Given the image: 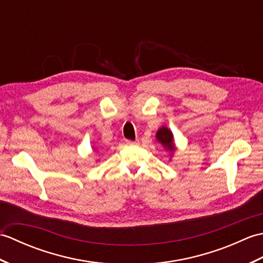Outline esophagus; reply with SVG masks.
I'll list each match as a JSON object with an SVG mask.
<instances>
[{"mask_svg": "<svg viewBox=\"0 0 263 263\" xmlns=\"http://www.w3.org/2000/svg\"><path fill=\"white\" fill-rule=\"evenodd\" d=\"M125 143L127 144V146H137V144L139 143V141H138V140H136V141H133V140H126Z\"/></svg>", "mask_w": 263, "mask_h": 263, "instance_id": "obj_1", "label": "esophagus"}]
</instances>
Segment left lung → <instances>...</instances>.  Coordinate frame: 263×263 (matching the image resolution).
I'll return each instance as SVG.
<instances>
[{"mask_svg": "<svg viewBox=\"0 0 263 263\" xmlns=\"http://www.w3.org/2000/svg\"><path fill=\"white\" fill-rule=\"evenodd\" d=\"M156 137H157V140L161 144H163V146H165V148L171 150V152H173V150L175 149L174 143H173V135L167 127H165V126L160 127L157 132V136Z\"/></svg>", "mask_w": 263, "mask_h": 263, "instance_id": "left-lung-1", "label": "left lung"}]
</instances>
